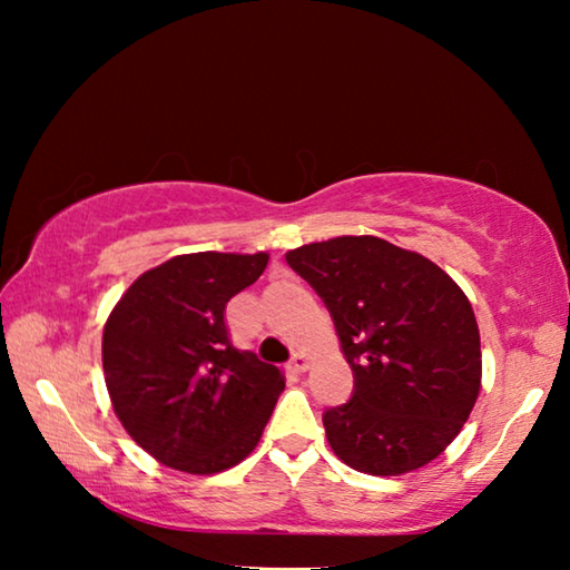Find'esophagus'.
<instances>
[{"label":"esophagus","mask_w":570,"mask_h":570,"mask_svg":"<svg viewBox=\"0 0 570 570\" xmlns=\"http://www.w3.org/2000/svg\"><path fill=\"white\" fill-rule=\"evenodd\" d=\"M288 370H292L294 374H302L308 370V356L306 354H294V360L288 362Z\"/></svg>","instance_id":"1"}]
</instances>
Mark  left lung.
Instances as JSON below:
<instances>
[{
	"label": "left lung",
	"instance_id": "8db88e82",
	"mask_svg": "<svg viewBox=\"0 0 570 570\" xmlns=\"http://www.w3.org/2000/svg\"><path fill=\"white\" fill-rule=\"evenodd\" d=\"M286 264L324 298L354 374L352 400L322 417L334 455L366 475L435 460L480 394V332L462 288L377 236L298 246Z\"/></svg>",
	"mask_w": 570,
	"mask_h": 570
}]
</instances>
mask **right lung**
<instances>
[{
    "label": "right lung",
    "mask_w": 570,
    "mask_h": 570,
    "mask_svg": "<svg viewBox=\"0 0 570 570\" xmlns=\"http://www.w3.org/2000/svg\"><path fill=\"white\" fill-rule=\"evenodd\" d=\"M268 254H183L135 278L105 322L112 410L163 465L214 475L248 458L284 392L278 366L228 340L226 304Z\"/></svg>",
    "instance_id": "right-lung-1"
}]
</instances>
